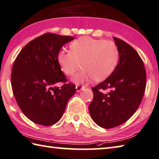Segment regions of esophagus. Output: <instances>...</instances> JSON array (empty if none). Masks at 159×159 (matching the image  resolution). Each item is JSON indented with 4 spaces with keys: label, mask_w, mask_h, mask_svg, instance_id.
Instances as JSON below:
<instances>
[{
    "label": "esophagus",
    "mask_w": 159,
    "mask_h": 159,
    "mask_svg": "<svg viewBox=\"0 0 159 159\" xmlns=\"http://www.w3.org/2000/svg\"><path fill=\"white\" fill-rule=\"evenodd\" d=\"M85 88L84 86H81V85H77L76 86V90L77 91H80L82 89H84Z\"/></svg>",
    "instance_id": "esophagus-1"
}]
</instances>
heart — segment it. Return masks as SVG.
Returning a JSON list of instances; mask_svg holds the SVG:
<instances>
[{
	"mask_svg": "<svg viewBox=\"0 0 159 159\" xmlns=\"http://www.w3.org/2000/svg\"><path fill=\"white\" fill-rule=\"evenodd\" d=\"M71 50L62 49L58 61L65 74L72 76L82 66L84 70L73 78L77 84L88 83L94 78L100 81L115 69L118 60L117 46L112 41L81 37L72 42Z\"/></svg>",
	"mask_w": 159,
	"mask_h": 159,
	"instance_id": "heart-1",
	"label": "heart"
}]
</instances>
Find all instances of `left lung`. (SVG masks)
Instances as JSON below:
<instances>
[{"instance_id": "left-lung-1", "label": "left lung", "mask_w": 159, "mask_h": 159, "mask_svg": "<svg viewBox=\"0 0 159 159\" xmlns=\"http://www.w3.org/2000/svg\"><path fill=\"white\" fill-rule=\"evenodd\" d=\"M113 39L118 48L119 63L106 80L91 89L93 98L89 106L94 122L107 129L125 123L136 112L143 98L147 80L138 53L124 40ZM102 90L108 92L103 93Z\"/></svg>"}]
</instances>
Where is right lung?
<instances>
[{
	"label": "right lung",
	"instance_id": "obj_1",
	"mask_svg": "<svg viewBox=\"0 0 159 159\" xmlns=\"http://www.w3.org/2000/svg\"><path fill=\"white\" fill-rule=\"evenodd\" d=\"M74 38L46 33L24 46L14 62V96L24 115L35 124L47 126L58 122L75 93V85L68 82L58 61L61 47ZM58 82L64 84L55 87Z\"/></svg>",
	"mask_w": 159,
	"mask_h": 159
}]
</instances>
